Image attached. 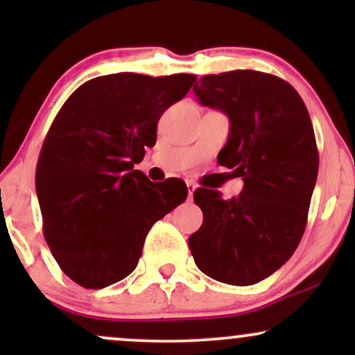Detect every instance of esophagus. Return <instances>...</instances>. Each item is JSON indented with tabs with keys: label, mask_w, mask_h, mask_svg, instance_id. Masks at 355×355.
Masks as SVG:
<instances>
[{
	"label": "esophagus",
	"mask_w": 355,
	"mask_h": 355,
	"mask_svg": "<svg viewBox=\"0 0 355 355\" xmlns=\"http://www.w3.org/2000/svg\"><path fill=\"white\" fill-rule=\"evenodd\" d=\"M187 189H189V200H191V198H193L195 183H191V182H187Z\"/></svg>",
	"instance_id": "esophagus-1"
}]
</instances>
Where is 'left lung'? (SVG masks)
I'll list each match as a JSON object with an SVG mask.
<instances>
[{
    "mask_svg": "<svg viewBox=\"0 0 355 355\" xmlns=\"http://www.w3.org/2000/svg\"><path fill=\"white\" fill-rule=\"evenodd\" d=\"M198 101L230 118V135L217 162L243 178L239 197L198 189L203 223L190 235L195 263L230 285L267 279L299 247L317 172L313 126L291 83L268 73L235 70L202 76Z\"/></svg>",
    "mask_w": 355,
    "mask_h": 355,
    "instance_id": "1",
    "label": "left lung"
}]
</instances>
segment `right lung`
<instances>
[{
	"instance_id": "1",
	"label": "right lung",
	"mask_w": 355,
	"mask_h": 355,
	"mask_svg": "<svg viewBox=\"0 0 355 355\" xmlns=\"http://www.w3.org/2000/svg\"><path fill=\"white\" fill-rule=\"evenodd\" d=\"M195 78L98 76L76 88L53 120L36 165L43 235L81 287L103 288L132 274L153 223L185 202L180 178L153 183L133 165Z\"/></svg>"
}]
</instances>
